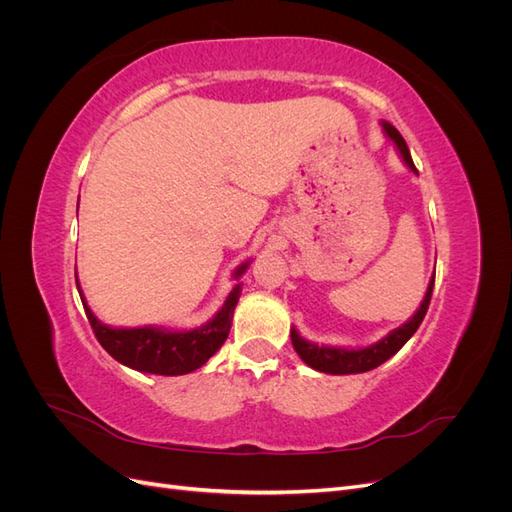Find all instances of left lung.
<instances>
[{"label":"left lung","instance_id":"obj_1","mask_svg":"<svg viewBox=\"0 0 512 512\" xmlns=\"http://www.w3.org/2000/svg\"><path fill=\"white\" fill-rule=\"evenodd\" d=\"M382 128L386 132V136L391 138V141L397 145L401 158H404L406 166L410 170H414V173L418 175V170L412 162V156H410V149L404 141V136H401L391 123L382 121ZM433 282H436V275L431 277L429 282V288L425 292V299L421 303V307L416 309V314L406 322L401 324L399 329H395L393 333L386 335L384 339H380L378 344L369 346V348H363V350H346V348H331V346H316V344H309L305 342L303 337H299L297 331H290V337H292V346L294 350H297V354L301 356V359L309 365L314 367L318 371H324V374H335V376H342V374H363V371H369L374 369L378 365H382L384 361H389L391 356L395 352L401 350V346H404L408 339L416 333V329L421 327V322L427 314L429 309V301H431V292H433Z\"/></svg>","mask_w":512,"mask_h":512}]
</instances>
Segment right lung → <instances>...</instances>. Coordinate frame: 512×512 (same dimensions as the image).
Segmentation results:
<instances>
[{
  "mask_svg": "<svg viewBox=\"0 0 512 512\" xmlns=\"http://www.w3.org/2000/svg\"><path fill=\"white\" fill-rule=\"evenodd\" d=\"M247 269V262L241 265L235 273V280ZM79 286V282H76ZM81 301L85 307L87 320L94 329L98 342L102 348L113 356L115 361L132 367L136 371H145V374H158V376H183L190 371L205 365L211 356L220 350L226 342L232 324V312L241 297V284H235L230 290L228 299L224 301L222 309L215 314L213 320L192 331H164L156 327H143V329H113L102 324L94 312L87 307L83 292Z\"/></svg>",
  "mask_w": 512,
  "mask_h": 512,
  "instance_id": "right-lung-1",
  "label": "right lung"
}]
</instances>
